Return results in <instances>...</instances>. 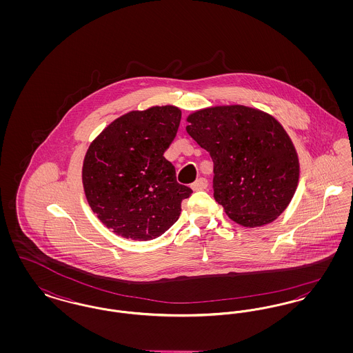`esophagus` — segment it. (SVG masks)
<instances>
[{
	"label": "esophagus",
	"mask_w": 353,
	"mask_h": 353,
	"mask_svg": "<svg viewBox=\"0 0 353 353\" xmlns=\"http://www.w3.org/2000/svg\"><path fill=\"white\" fill-rule=\"evenodd\" d=\"M206 188H208V180L203 179V177H200L199 180H196V181L192 184V189H193V190H203V189H206Z\"/></svg>",
	"instance_id": "esophagus-1"
}]
</instances>
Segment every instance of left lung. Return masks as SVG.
<instances>
[{
  "label": "left lung",
  "instance_id": "8db88e82",
  "mask_svg": "<svg viewBox=\"0 0 353 353\" xmlns=\"http://www.w3.org/2000/svg\"><path fill=\"white\" fill-rule=\"evenodd\" d=\"M186 132L210 153L214 200L246 228L279 217L299 183V159L282 124L241 105H216L190 114Z\"/></svg>",
  "mask_w": 353,
  "mask_h": 353
}]
</instances>
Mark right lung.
<instances>
[{"mask_svg":"<svg viewBox=\"0 0 353 353\" xmlns=\"http://www.w3.org/2000/svg\"><path fill=\"white\" fill-rule=\"evenodd\" d=\"M181 110L154 105L108 124L90 144L82 168L92 212L115 234L150 241L179 219L192 189L179 184L164 157L176 137Z\"/></svg>","mask_w":353,"mask_h":353,"instance_id":"right-lung-1","label":"right lung"}]
</instances>
